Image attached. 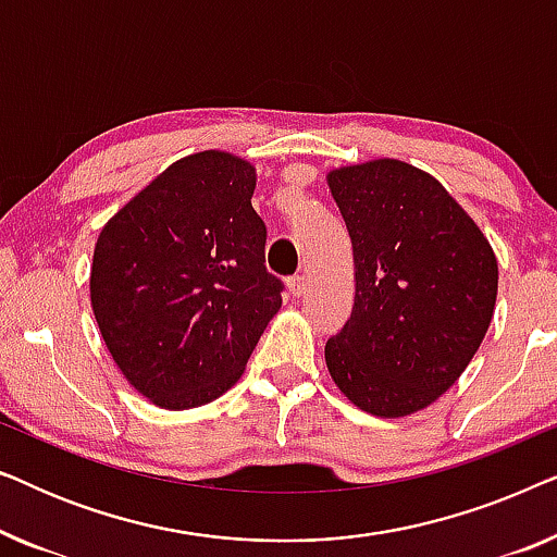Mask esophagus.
Here are the masks:
<instances>
[{
  "label": "esophagus",
  "mask_w": 557,
  "mask_h": 557,
  "mask_svg": "<svg viewBox=\"0 0 557 557\" xmlns=\"http://www.w3.org/2000/svg\"><path fill=\"white\" fill-rule=\"evenodd\" d=\"M286 284H288V292H292L294 296H301L304 292H307L309 281H307V276H301V273H296V276L286 281Z\"/></svg>",
  "instance_id": "obj_1"
}]
</instances>
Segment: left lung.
Segmentation results:
<instances>
[{
  "mask_svg": "<svg viewBox=\"0 0 557 557\" xmlns=\"http://www.w3.org/2000/svg\"><path fill=\"white\" fill-rule=\"evenodd\" d=\"M355 307L324 360L357 408L398 418L451 387L490 330L497 258L438 180L398 159L330 172Z\"/></svg>",
  "mask_w": 557,
  "mask_h": 557,
  "instance_id": "obj_1",
  "label": "left lung"
}]
</instances>
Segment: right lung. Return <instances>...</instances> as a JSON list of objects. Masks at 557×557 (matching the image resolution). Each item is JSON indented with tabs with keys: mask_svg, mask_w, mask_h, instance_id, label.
<instances>
[{
	"mask_svg": "<svg viewBox=\"0 0 557 557\" xmlns=\"http://www.w3.org/2000/svg\"><path fill=\"white\" fill-rule=\"evenodd\" d=\"M256 170L225 151L185 157L98 235L90 304L128 383L157 406L197 408L243 375L281 309L265 269Z\"/></svg>",
	"mask_w": 557,
	"mask_h": 557,
	"instance_id": "right-lung-1",
	"label": "right lung"
}]
</instances>
